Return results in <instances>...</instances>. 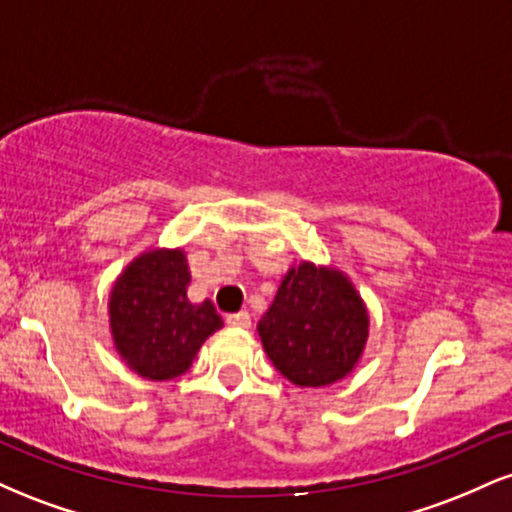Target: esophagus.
<instances>
[{"instance_id":"34e87169","label":"esophagus","mask_w":512,"mask_h":512,"mask_svg":"<svg viewBox=\"0 0 512 512\" xmlns=\"http://www.w3.org/2000/svg\"><path fill=\"white\" fill-rule=\"evenodd\" d=\"M226 322L231 327H238V330H248V327H250V313H248V310L231 313V315H226Z\"/></svg>"}]
</instances>
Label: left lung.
I'll return each instance as SVG.
<instances>
[{"instance_id": "1", "label": "left lung", "mask_w": 512, "mask_h": 512, "mask_svg": "<svg viewBox=\"0 0 512 512\" xmlns=\"http://www.w3.org/2000/svg\"><path fill=\"white\" fill-rule=\"evenodd\" d=\"M368 310L349 276L301 262L281 279L257 322L269 361L298 387H325L346 378L366 349Z\"/></svg>"}]
</instances>
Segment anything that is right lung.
Returning <instances> with one entry per match:
<instances>
[{"instance_id": "obj_1", "label": "right lung", "mask_w": 512, "mask_h": 512, "mask_svg": "<svg viewBox=\"0 0 512 512\" xmlns=\"http://www.w3.org/2000/svg\"><path fill=\"white\" fill-rule=\"evenodd\" d=\"M190 269L182 250H149L117 276L110 291V332L117 354L137 375L173 380L187 373L199 346L223 320L214 303L187 301Z\"/></svg>"}]
</instances>
